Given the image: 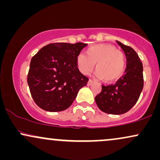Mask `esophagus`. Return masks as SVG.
Here are the masks:
<instances>
[{
    "instance_id": "obj_1",
    "label": "esophagus",
    "mask_w": 160,
    "mask_h": 160,
    "mask_svg": "<svg viewBox=\"0 0 160 160\" xmlns=\"http://www.w3.org/2000/svg\"><path fill=\"white\" fill-rule=\"evenodd\" d=\"M94 80H90V79H89V81H88V82H87V85L88 86H91L92 84V83H94Z\"/></svg>"
}]
</instances>
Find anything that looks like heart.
Wrapping results in <instances>:
<instances>
[{
	"instance_id": "b5f03b06",
	"label": "heart",
	"mask_w": 160,
	"mask_h": 160,
	"mask_svg": "<svg viewBox=\"0 0 160 160\" xmlns=\"http://www.w3.org/2000/svg\"><path fill=\"white\" fill-rule=\"evenodd\" d=\"M77 65L83 74H89L94 68L95 74L105 82H113L122 76L126 69V57L114 46L100 43L89 47L86 54L77 56Z\"/></svg>"
}]
</instances>
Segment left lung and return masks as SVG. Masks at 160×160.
I'll return each instance as SVG.
<instances>
[{
  "label": "left lung",
  "instance_id": "1",
  "mask_svg": "<svg viewBox=\"0 0 160 160\" xmlns=\"http://www.w3.org/2000/svg\"><path fill=\"white\" fill-rule=\"evenodd\" d=\"M117 43L126 57L125 74L113 85L102 86V92L95 98L101 111L114 115L129 111L138 100L144 86L143 65L136 52L120 41Z\"/></svg>",
  "mask_w": 160,
  "mask_h": 160
}]
</instances>
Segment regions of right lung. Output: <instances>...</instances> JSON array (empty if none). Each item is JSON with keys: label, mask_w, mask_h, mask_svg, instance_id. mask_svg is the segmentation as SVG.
<instances>
[{"label": "right lung", "mask_w": 160, "mask_h": 160, "mask_svg": "<svg viewBox=\"0 0 160 160\" xmlns=\"http://www.w3.org/2000/svg\"><path fill=\"white\" fill-rule=\"evenodd\" d=\"M86 43H50L31 60L28 84L34 102L49 112L68 108L89 79L77 67L76 58Z\"/></svg>", "instance_id": "add662e5"}]
</instances>
